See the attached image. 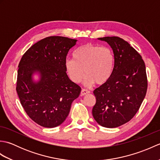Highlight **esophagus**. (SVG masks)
Segmentation results:
<instances>
[{"mask_svg":"<svg viewBox=\"0 0 160 160\" xmlns=\"http://www.w3.org/2000/svg\"><path fill=\"white\" fill-rule=\"evenodd\" d=\"M89 93H90V91H88L86 89H82V91H81V95H82V96H84V95H87Z\"/></svg>","mask_w":160,"mask_h":160,"instance_id":"34e87169","label":"esophagus"}]
</instances>
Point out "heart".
Segmentation results:
<instances>
[{
	"mask_svg": "<svg viewBox=\"0 0 160 160\" xmlns=\"http://www.w3.org/2000/svg\"><path fill=\"white\" fill-rule=\"evenodd\" d=\"M73 56L66 60L65 69L75 83H80L85 73L87 84H103L113 73L115 57L108 47L87 43L78 47Z\"/></svg>",
	"mask_w": 160,
	"mask_h": 160,
	"instance_id": "heart-1",
	"label": "heart"
}]
</instances>
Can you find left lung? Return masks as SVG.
Returning <instances> with one entry per match:
<instances>
[{"mask_svg": "<svg viewBox=\"0 0 160 160\" xmlns=\"http://www.w3.org/2000/svg\"><path fill=\"white\" fill-rule=\"evenodd\" d=\"M98 39L111 46L115 64L108 80L93 91L96 102L92 114L102 127L115 128L130 121L144 99L148 87L145 63L140 54L120 37Z\"/></svg>", "mask_w": 160, "mask_h": 160, "instance_id": "8db88e82", "label": "left lung"}]
</instances>
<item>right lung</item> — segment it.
Masks as SVG:
<instances>
[{"label":"right lung","instance_id":"right-lung-1","mask_svg":"<svg viewBox=\"0 0 160 160\" xmlns=\"http://www.w3.org/2000/svg\"><path fill=\"white\" fill-rule=\"evenodd\" d=\"M77 40L49 36L33 45L23 54L18 64L16 91L22 107L32 120L43 127H58L69 113L72 102L81 87L68 77L65 61ZM38 71L41 80L32 81Z\"/></svg>","mask_w":160,"mask_h":160}]
</instances>
